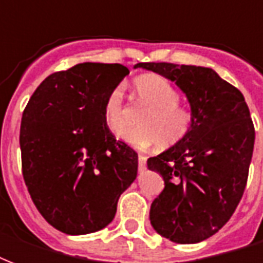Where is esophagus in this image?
<instances>
[{
	"mask_svg": "<svg viewBox=\"0 0 263 263\" xmlns=\"http://www.w3.org/2000/svg\"><path fill=\"white\" fill-rule=\"evenodd\" d=\"M145 167H146V158L143 155H139L138 156V169L139 172H142L145 171Z\"/></svg>",
	"mask_w": 263,
	"mask_h": 263,
	"instance_id": "obj_1",
	"label": "esophagus"
}]
</instances>
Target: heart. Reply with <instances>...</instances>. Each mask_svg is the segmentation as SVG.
<instances>
[{
    "label": "heart",
    "mask_w": 263,
    "mask_h": 263,
    "mask_svg": "<svg viewBox=\"0 0 263 263\" xmlns=\"http://www.w3.org/2000/svg\"><path fill=\"white\" fill-rule=\"evenodd\" d=\"M138 100L148 109L138 124L120 134L122 142L134 148H148L159 139L160 145H172L180 141L192 125V112L179 105L180 94L171 81L159 74H145L134 81ZM103 114L105 124L112 132H120L125 126L124 91L114 86L104 98Z\"/></svg>",
    "instance_id": "heart-1"
}]
</instances>
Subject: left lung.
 I'll list each match as a JSON object with an SVG mask.
<instances>
[{"label":"left lung","instance_id":"obj_1","mask_svg":"<svg viewBox=\"0 0 263 263\" xmlns=\"http://www.w3.org/2000/svg\"><path fill=\"white\" fill-rule=\"evenodd\" d=\"M175 81L192 108L187 134L149 158L148 167L165 180L151 205V224L177 243L207 239L226 226L248 180L254 122L242 92L213 69L173 63H138Z\"/></svg>","mask_w":263,"mask_h":263}]
</instances>
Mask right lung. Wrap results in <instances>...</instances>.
Listing matches in <instances>:
<instances>
[{
	"mask_svg": "<svg viewBox=\"0 0 263 263\" xmlns=\"http://www.w3.org/2000/svg\"><path fill=\"white\" fill-rule=\"evenodd\" d=\"M129 74L118 63H80L41 83L21 121L22 175L33 204L56 230L107 227L137 179L138 154L105 124L104 98Z\"/></svg>",
	"mask_w": 263,
	"mask_h": 263,
	"instance_id": "add662e5",
	"label": "right lung"
}]
</instances>
